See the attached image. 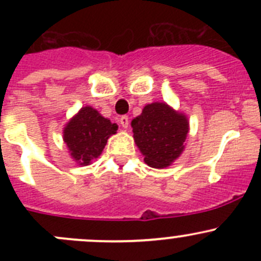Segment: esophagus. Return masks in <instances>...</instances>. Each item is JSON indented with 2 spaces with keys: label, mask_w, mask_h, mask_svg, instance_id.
Wrapping results in <instances>:
<instances>
[{
  "label": "esophagus",
  "mask_w": 261,
  "mask_h": 261,
  "mask_svg": "<svg viewBox=\"0 0 261 261\" xmlns=\"http://www.w3.org/2000/svg\"><path fill=\"white\" fill-rule=\"evenodd\" d=\"M120 122H121V125H122L123 128H127L128 122H130V120H128V116H121Z\"/></svg>",
  "instance_id": "1"
}]
</instances>
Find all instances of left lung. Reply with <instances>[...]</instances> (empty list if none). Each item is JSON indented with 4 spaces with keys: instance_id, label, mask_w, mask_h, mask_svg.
<instances>
[{
    "instance_id": "obj_1",
    "label": "left lung",
    "mask_w": 261,
    "mask_h": 261,
    "mask_svg": "<svg viewBox=\"0 0 261 261\" xmlns=\"http://www.w3.org/2000/svg\"><path fill=\"white\" fill-rule=\"evenodd\" d=\"M131 126L136 145L149 167L158 169L169 167L183 151L188 120L167 103L147 105L143 114L134 118Z\"/></svg>"
}]
</instances>
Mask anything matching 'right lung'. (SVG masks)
I'll return each mask as SVG.
<instances>
[{"label": "right lung", "mask_w": 261, "mask_h": 261, "mask_svg": "<svg viewBox=\"0 0 261 261\" xmlns=\"http://www.w3.org/2000/svg\"><path fill=\"white\" fill-rule=\"evenodd\" d=\"M116 123L87 106L65 126L64 141L73 159L81 165H88L92 159L101 155L107 139L116 134Z\"/></svg>", "instance_id": "obj_1"}]
</instances>
